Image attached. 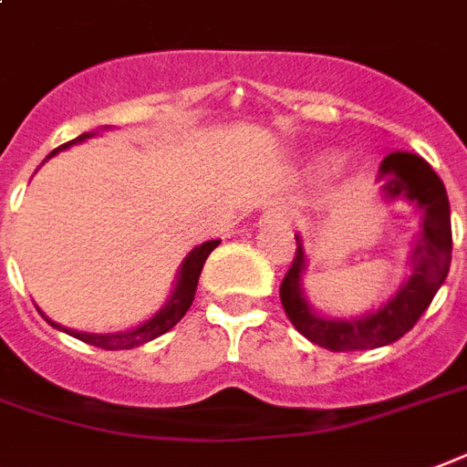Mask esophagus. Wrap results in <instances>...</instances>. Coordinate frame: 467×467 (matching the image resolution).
<instances>
[{
    "mask_svg": "<svg viewBox=\"0 0 467 467\" xmlns=\"http://www.w3.org/2000/svg\"><path fill=\"white\" fill-rule=\"evenodd\" d=\"M266 221H274V223H288V211L285 209L266 211Z\"/></svg>",
    "mask_w": 467,
    "mask_h": 467,
    "instance_id": "1",
    "label": "esophagus"
}]
</instances>
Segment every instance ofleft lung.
<instances>
[{
    "instance_id": "8db88e82",
    "label": "left lung",
    "mask_w": 467,
    "mask_h": 467,
    "mask_svg": "<svg viewBox=\"0 0 467 467\" xmlns=\"http://www.w3.org/2000/svg\"><path fill=\"white\" fill-rule=\"evenodd\" d=\"M380 179H386L388 199H408L423 213V234L413 251V274L408 284L390 298L380 311L353 318V321H331L323 318L306 304L301 294V274L306 268L304 246L296 236V256L291 268L281 281V304L294 323V328L321 348L368 350L398 341L413 328L423 311L431 306L438 288L443 285L452 254L451 203L441 176L420 156L396 151L380 163Z\"/></svg>"
}]
</instances>
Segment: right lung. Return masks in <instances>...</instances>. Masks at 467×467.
Here are the masks:
<instances>
[{"label":"right lung","mask_w":467,"mask_h":467,"mask_svg":"<svg viewBox=\"0 0 467 467\" xmlns=\"http://www.w3.org/2000/svg\"><path fill=\"white\" fill-rule=\"evenodd\" d=\"M87 136L91 134H81L77 136L74 141H84ZM74 141H69V144H74ZM69 144L59 146V149H67ZM59 149H54L52 154L54 156ZM47 156V159H49ZM221 241H206V244H201V246H196L186 256V261H183L182 271H179V275H176V285H173V294L171 298H169V304L163 306L161 311L156 313L151 321L141 323L139 328H134V331H126V333H109V336H97V333H79V331H69V328H61V326H57V323H52L54 328H61V331H67L69 336H74V338H79V341L89 343V346H97V348H104V350H124V348H136V346H141V343H149L154 341V338H159L161 333L171 331L176 323L182 321L183 316H186V311L192 308L193 304V294H196V285H199V275H201V268H203V264H206V258H209V254L213 251V248L219 246Z\"/></svg>","instance_id":"right-lung-1"}]
</instances>
